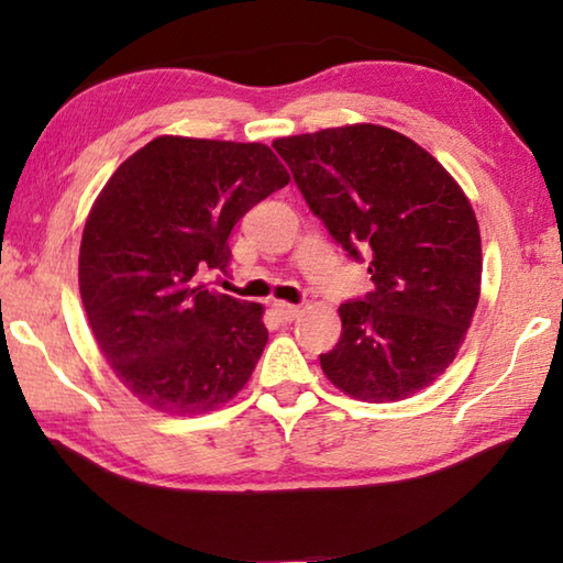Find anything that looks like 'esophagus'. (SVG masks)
Wrapping results in <instances>:
<instances>
[{"label":"esophagus","mask_w":563,"mask_h":563,"mask_svg":"<svg viewBox=\"0 0 563 563\" xmlns=\"http://www.w3.org/2000/svg\"><path fill=\"white\" fill-rule=\"evenodd\" d=\"M273 312L278 316L283 322H292L295 318H300V308L298 305H288V302H273Z\"/></svg>","instance_id":"34e87169"}]
</instances>
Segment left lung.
I'll list each match as a JSON object with an SVG mask.
<instances>
[{
  "mask_svg": "<svg viewBox=\"0 0 563 563\" xmlns=\"http://www.w3.org/2000/svg\"><path fill=\"white\" fill-rule=\"evenodd\" d=\"M305 203L375 288L340 305L322 373L365 402H395L452 365L479 302L482 238L440 161L375 123L273 141Z\"/></svg>",
  "mask_w": 563,
  "mask_h": 563,
  "instance_id": "left-lung-1",
  "label": "left lung"
}]
</instances>
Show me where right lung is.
I'll list each match as a JSON object with an SVG mask.
<instances>
[{
	"label": "right lung",
	"mask_w": 563,
	"mask_h": 563,
	"mask_svg": "<svg viewBox=\"0 0 563 563\" xmlns=\"http://www.w3.org/2000/svg\"><path fill=\"white\" fill-rule=\"evenodd\" d=\"M263 144L158 136L113 170L81 235L79 290L101 355L141 402L201 415L245 387L263 305L208 290L233 225L288 186Z\"/></svg>",
	"instance_id": "1"
}]
</instances>
